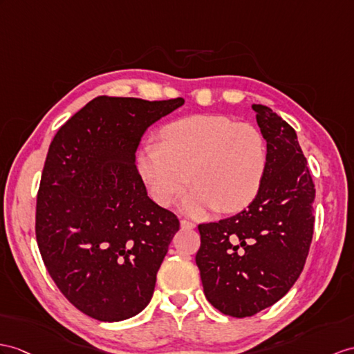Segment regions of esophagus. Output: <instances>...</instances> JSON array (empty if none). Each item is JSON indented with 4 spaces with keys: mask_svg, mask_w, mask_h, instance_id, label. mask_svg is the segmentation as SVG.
<instances>
[{
    "mask_svg": "<svg viewBox=\"0 0 354 354\" xmlns=\"http://www.w3.org/2000/svg\"><path fill=\"white\" fill-rule=\"evenodd\" d=\"M180 225H182V228H185V230H194L195 228V223L191 222V221H187V219L180 221Z\"/></svg>",
    "mask_w": 354,
    "mask_h": 354,
    "instance_id": "esophagus-1",
    "label": "esophagus"
}]
</instances>
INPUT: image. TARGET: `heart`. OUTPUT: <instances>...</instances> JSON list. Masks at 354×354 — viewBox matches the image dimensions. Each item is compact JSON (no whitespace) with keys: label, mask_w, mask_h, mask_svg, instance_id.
Returning a JSON list of instances; mask_svg holds the SVG:
<instances>
[{"label":"heart","mask_w":354,"mask_h":354,"mask_svg":"<svg viewBox=\"0 0 354 354\" xmlns=\"http://www.w3.org/2000/svg\"><path fill=\"white\" fill-rule=\"evenodd\" d=\"M163 142H147L138 154V171L149 194L169 205L191 182L182 209L194 216L209 210H242L260 191L267 149L252 124L227 115H192L168 124Z\"/></svg>","instance_id":"obj_1"}]
</instances>
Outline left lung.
<instances>
[{"label":"left lung","instance_id":"left-lung-1","mask_svg":"<svg viewBox=\"0 0 354 354\" xmlns=\"http://www.w3.org/2000/svg\"><path fill=\"white\" fill-rule=\"evenodd\" d=\"M267 142V165L248 209L200 223L195 261L204 295L222 314L243 318L272 306L304 270L314 232L315 189L296 131L252 105Z\"/></svg>","mask_w":354,"mask_h":354}]
</instances>
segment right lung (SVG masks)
<instances>
[{
	"mask_svg": "<svg viewBox=\"0 0 354 354\" xmlns=\"http://www.w3.org/2000/svg\"><path fill=\"white\" fill-rule=\"evenodd\" d=\"M185 99L99 96L58 129L43 167L36 239L58 290L99 322H122L151 300L180 222L158 205L135 165L147 129Z\"/></svg>",
	"mask_w": 354,
	"mask_h": 354,
	"instance_id": "add662e5",
	"label": "right lung"
}]
</instances>
